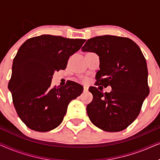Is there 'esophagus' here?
I'll use <instances>...</instances> for the list:
<instances>
[{"label":"esophagus","mask_w":160,"mask_h":160,"mask_svg":"<svg viewBox=\"0 0 160 160\" xmlns=\"http://www.w3.org/2000/svg\"><path fill=\"white\" fill-rule=\"evenodd\" d=\"M84 92H88V88H87V87H84Z\"/></svg>","instance_id":"obj_1"}]
</instances>
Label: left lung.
<instances>
[{
	"instance_id": "left-lung-1",
	"label": "left lung",
	"mask_w": 160,
	"mask_h": 160,
	"mask_svg": "<svg viewBox=\"0 0 160 160\" xmlns=\"http://www.w3.org/2000/svg\"><path fill=\"white\" fill-rule=\"evenodd\" d=\"M82 49L100 58L95 76L99 87L89 89L93 95L87 106L89 119L106 132L124 130L138 117L149 93L147 65L141 49L130 38L106 35L88 39ZM102 86H111L112 90L103 93Z\"/></svg>"
}]
</instances>
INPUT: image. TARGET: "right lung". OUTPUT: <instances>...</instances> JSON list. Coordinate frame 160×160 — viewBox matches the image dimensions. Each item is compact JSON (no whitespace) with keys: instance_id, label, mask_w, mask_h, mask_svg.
<instances>
[{"instance_id":"right-lung-1","label":"right lung","mask_w":160,"mask_h":160,"mask_svg":"<svg viewBox=\"0 0 160 160\" xmlns=\"http://www.w3.org/2000/svg\"><path fill=\"white\" fill-rule=\"evenodd\" d=\"M86 40L42 35L28 39L13 61L8 89L22 121L32 130L48 132L62 122L69 102L83 92L78 83L51 87L54 72L64 70Z\"/></svg>"}]
</instances>
